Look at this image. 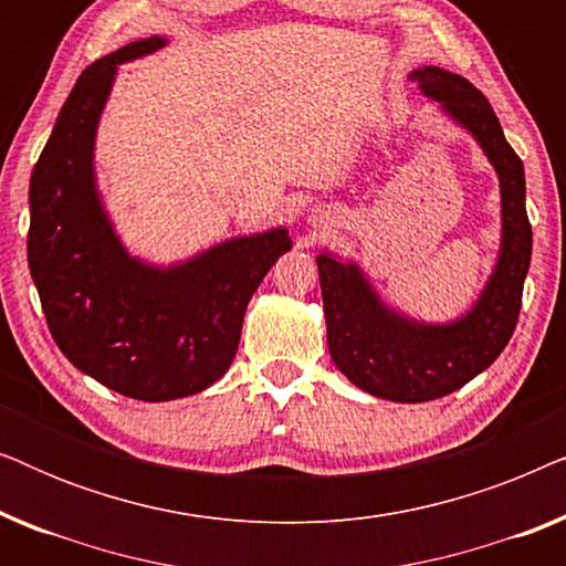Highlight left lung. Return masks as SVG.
Segmentation results:
<instances>
[{"instance_id": "left-lung-1", "label": "left lung", "mask_w": 566, "mask_h": 566, "mask_svg": "<svg viewBox=\"0 0 566 566\" xmlns=\"http://www.w3.org/2000/svg\"><path fill=\"white\" fill-rule=\"evenodd\" d=\"M409 80L476 138L497 169L502 244L490 283L461 319L420 324L384 306L353 262L322 252L316 265L335 366L358 389L412 405L461 389L505 350L521 314L533 234L525 213L523 161L507 144L486 97L469 80L438 66L417 69Z\"/></svg>"}]
</instances>
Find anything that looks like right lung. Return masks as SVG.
Segmentation results:
<instances>
[{
	"mask_svg": "<svg viewBox=\"0 0 566 566\" xmlns=\"http://www.w3.org/2000/svg\"><path fill=\"white\" fill-rule=\"evenodd\" d=\"M123 45L76 80L30 177L28 265L59 350L107 389L142 401L190 397L227 374L247 304L291 250L285 229L229 239L182 265L130 258L95 188V130L118 64L161 49Z\"/></svg>",
	"mask_w": 566,
	"mask_h": 566,
	"instance_id": "1",
	"label": "right lung"
}]
</instances>
